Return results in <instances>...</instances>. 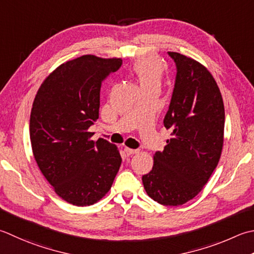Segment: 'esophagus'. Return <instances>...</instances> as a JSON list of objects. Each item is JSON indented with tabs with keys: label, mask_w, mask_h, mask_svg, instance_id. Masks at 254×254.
Instances as JSON below:
<instances>
[{
	"label": "esophagus",
	"mask_w": 254,
	"mask_h": 254,
	"mask_svg": "<svg viewBox=\"0 0 254 254\" xmlns=\"http://www.w3.org/2000/svg\"><path fill=\"white\" fill-rule=\"evenodd\" d=\"M124 151H126V153L127 154V155H133V154H136L138 153L137 150H132V148H128V147H126L124 148Z\"/></svg>",
	"instance_id": "obj_1"
}]
</instances>
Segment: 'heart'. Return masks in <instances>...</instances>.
Instances as JSON below:
<instances>
[{
  "label": "heart",
  "instance_id": "b5f03b06",
  "mask_svg": "<svg viewBox=\"0 0 254 254\" xmlns=\"http://www.w3.org/2000/svg\"><path fill=\"white\" fill-rule=\"evenodd\" d=\"M132 73L140 84L142 91L147 89H160L164 74V64L156 57H143L133 64Z\"/></svg>",
  "mask_w": 254,
  "mask_h": 254
}]
</instances>
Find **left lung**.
Here are the masks:
<instances>
[{
    "instance_id": "1",
    "label": "left lung",
    "mask_w": 254,
    "mask_h": 254,
    "mask_svg": "<svg viewBox=\"0 0 254 254\" xmlns=\"http://www.w3.org/2000/svg\"><path fill=\"white\" fill-rule=\"evenodd\" d=\"M177 73L164 127L172 138L154 154L152 171L142 177L144 190L164 206H180L201 191L219 163L225 107L208 69L192 58L168 52Z\"/></svg>"
}]
</instances>
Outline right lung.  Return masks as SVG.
Instances as JSON below:
<instances>
[{
	"instance_id": "obj_1",
	"label": "right lung",
	"mask_w": 254,
	"mask_h": 254,
	"mask_svg": "<svg viewBox=\"0 0 254 254\" xmlns=\"http://www.w3.org/2000/svg\"><path fill=\"white\" fill-rule=\"evenodd\" d=\"M121 58L83 55L62 64L35 96L29 137L37 165L55 192L73 206H90L110 190L121 166L118 147L91 140L100 88Z\"/></svg>"
}]
</instances>
